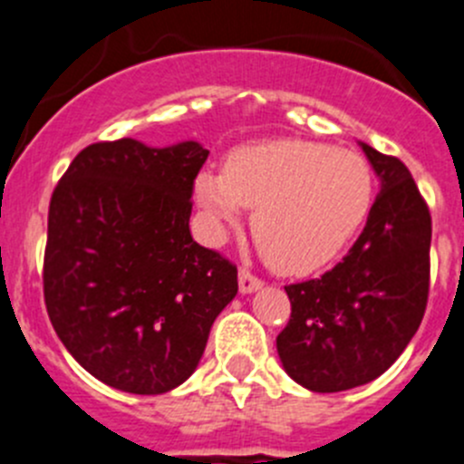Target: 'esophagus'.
I'll return each instance as SVG.
<instances>
[{
	"mask_svg": "<svg viewBox=\"0 0 464 464\" xmlns=\"http://www.w3.org/2000/svg\"><path fill=\"white\" fill-rule=\"evenodd\" d=\"M237 285H240L242 295H251V292H256V290H260V287H263V281H260L258 276H254L249 269L242 267L240 274H237Z\"/></svg>",
	"mask_w": 464,
	"mask_h": 464,
	"instance_id": "34e87169",
	"label": "esophagus"
}]
</instances>
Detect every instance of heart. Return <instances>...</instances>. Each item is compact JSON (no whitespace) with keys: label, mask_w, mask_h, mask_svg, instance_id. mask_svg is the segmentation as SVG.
I'll return each mask as SVG.
<instances>
[{"label":"heart","mask_w":464,"mask_h":464,"mask_svg":"<svg viewBox=\"0 0 464 464\" xmlns=\"http://www.w3.org/2000/svg\"><path fill=\"white\" fill-rule=\"evenodd\" d=\"M195 197L215 231L254 208L251 233L265 260L305 276L331 265L361 231L374 174L356 151L283 138L233 150L222 174L195 179Z\"/></svg>","instance_id":"1"}]
</instances>
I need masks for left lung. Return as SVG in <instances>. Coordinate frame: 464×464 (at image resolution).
I'll list each match as a JSON object with an SVG mask.
<instances>
[{"mask_svg": "<svg viewBox=\"0 0 464 464\" xmlns=\"http://www.w3.org/2000/svg\"><path fill=\"white\" fill-rule=\"evenodd\" d=\"M361 147L381 179L361 237L322 278L285 285L292 314L276 352L310 392L379 379L412 340L429 301V206L401 160Z\"/></svg>", "mask_w": 464, "mask_h": 464, "instance_id": "left-lung-1", "label": "left lung"}]
</instances>
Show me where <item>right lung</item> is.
<instances>
[{"mask_svg":"<svg viewBox=\"0 0 464 464\" xmlns=\"http://www.w3.org/2000/svg\"><path fill=\"white\" fill-rule=\"evenodd\" d=\"M208 150L133 138L76 154L49 201L44 304L67 352L102 383L163 394L190 379L237 269L190 236Z\"/></svg>","mask_w":464,"mask_h":464,"instance_id":"obj_1","label":"right lung"}]
</instances>
